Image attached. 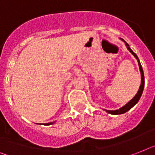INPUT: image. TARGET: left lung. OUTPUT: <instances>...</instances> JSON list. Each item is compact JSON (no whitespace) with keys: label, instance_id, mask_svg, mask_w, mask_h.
<instances>
[{"label":"left lung","instance_id":"obj_1","mask_svg":"<svg viewBox=\"0 0 155 155\" xmlns=\"http://www.w3.org/2000/svg\"><path fill=\"white\" fill-rule=\"evenodd\" d=\"M125 42V41H124ZM126 45H127V49L129 50V51L131 52V54H132L133 55L135 56V58H137L138 62H139V70H140V72H141V85H140V87H139V91H138V93H136V95L134 97V98H132V99L130 101L128 102V103L127 104H125L124 107H122L121 108H120V109L118 110H115V111H110V110H106V112H108V113H110V114H112V115H119V114H123V113H125L126 112H127L128 110L131 109V108H132L133 106L135 105V104H137V102L139 101V100L140 99V97H141L142 96V93H143V88H144V74H143V68H142V66H141V63H140V62H139V58H138V56L135 54V53H134V52L132 51V50L129 47V45L127 44V43Z\"/></svg>","mask_w":155,"mask_h":155}]
</instances>
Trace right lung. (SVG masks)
<instances>
[{
    "instance_id": "add662e5",
    "label": "right lung",
    "mask_w": 155,
    "mask_h": 155,
    "mask_svg": "<svg viewBox=\"0 0 155 155\" xmlns=\"http://www.w3.org/2000/svg\"><path fill=\"white\" fill-rule=\"evenodd\" d=\"M54 123L51 122V123H48V124H45V125H51V124H53Z\"/></svg>"
}]
</instances>
